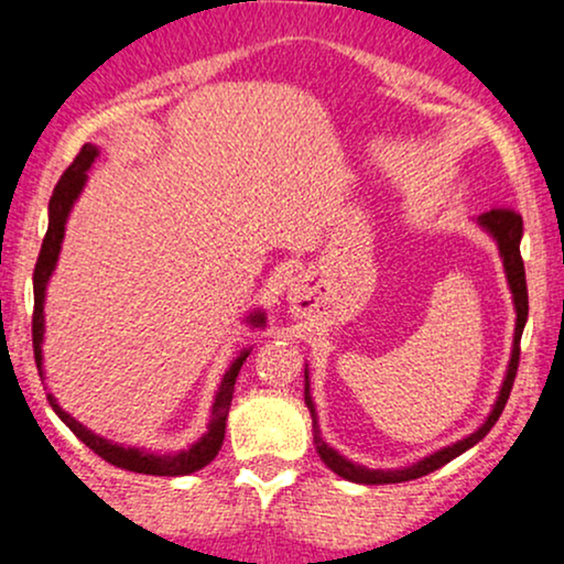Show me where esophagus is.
Wrapping results in <instances>:
<instances>
[{
    "instance_id": "esophagus-1",
    "label": "esophagus",
    "mask_w": 564,
    "mask_h": 564,
    "mask_svg": "<svg viewBox=\"0 0 564 564\" xmlns=\"http://www.w3.org/2000/svg\"><path fill=\"white\" fill-rule=\"evenodd\" d=\"M289 302H291V313H294V315H304V296L300 294V291L291 289Z\"/></svg>"
}]
</instances>
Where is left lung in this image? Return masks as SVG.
I'll return each instance as SVG.
<instances>
[{
    "label": "left lung",
    "mask_w": 564,
    "mask_h": 564,
    "mask_svg": "<svg viewBox=\"0 0 564 564\" xmlns=\"http://www.w3.org/2000/svg\"><path fill=\"white\" fill-rule=\"evenodd\" d=\"M477 223L482 225L490 236L496 238L498 251L503 257V270H507V281L511 289V296H514V310H517V326H514V345H511V360L507 368V377H503L501 392H498V400L490 411V416L485 419V424L477 432H471L469 437L458 440V443L448 445V448H440L432 453V456L422 458L416 462L413 467L405 469H366L360 464L347 462L345 456H339L334 448H328L321 437V426H318V413H315L313 398H310V381H307V371H304V403L310 408V416H313V440H315V451L323 458L328 469L336 471L339 477H345L349 482H364V485H390V482H408V480H416V477L430 475L445 464L453 462L456 456H462L464 451H469L471 445H477L480 440L494 430V424L501 416L503 405H507L511 384H514L517 377V366H520V339H522V328H525L528 321V283H525V264H522L520 257V238H522V217L517 215L514 209H490L485 215L477 217Z\"/></svg>",
    "instance_id": "left-lung-1"
}]
</instances>
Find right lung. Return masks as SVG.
<instances>
[{"label": "right lung", "instance_id": "right-lung-1", "mask_svg": "<svg viewBox=\"0 0 564 564\" xmlns=\"http://www.w3.org/2000/svg\"><path fill=\"white\" fill-rule=\"evenodd\" d=\"M97 153L100 151H97V145H93V142L82 145L79 156H76L74 164L63 172V177L57 180L53 198H50L47 236H44L42 251H39V260L34 268V321H31V336H34V358H36L39 373H42V341H44V291H47V281L57 264V254H61V243H63V236H66L70 206H74V200L79 198L82 187L87 183V170L93 166ZM246 321H249L251 326H264V313L262 310H257V313H251ZM246 358H249V349H243V352L232 360V366L225 371L223 381H219L215 403H212V419H209V426H206L204 437H200L198 443H193L187 451H180V453H151L142 448H124V445L111 443V440L95 435V432H89L87 426L76 422L70 413H66L61 405H57L53 394H47V400L50 405H53V411L61 416V422L66 424L68 430L74 432L84 445H87V448H93L97 456L106 458V462L113 464V467L140 471V475H159V477L193 475V471L204 469L206 464L217 456V451L223 448L225 422H228V411L232 400V387H236L238 371H241Z\"/></svg>", "mask_w": 564, "mask_h": 564}]
</instances>
